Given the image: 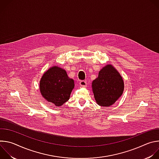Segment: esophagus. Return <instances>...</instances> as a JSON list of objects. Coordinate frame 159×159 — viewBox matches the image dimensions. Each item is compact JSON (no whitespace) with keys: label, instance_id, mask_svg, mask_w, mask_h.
I'll list each match as a JSON object with an SVG mask.
<instances>
[{"label":"esophagus","instance_id":"esophagus-1","mask_svg":"<svg viewBox=\"0 0 159 159\" xmlns=\"http://www.w3.org/2000/svg\"><path fill=\"white\" fill-rule=\"evenodd\" d=\"M79 84H80V85L82 86V87H85L87 84V82L85 80H81Z\"/></svg>","mask_w":159,"mask_h":159}]
</instances>
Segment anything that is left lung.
<instances>
[{
  "label": "left lung",
  "instance_id": "obj_1",
  "mask_svg": "<svg viewBox=\"0 0 159 159\" xmlns=\"http://www.w3.org/2000/svg\"><path fill=\"white\" fill-rule=\"evenodd\" d=\"M92 87L97 103L108 107L122 95L124 82L119 72L111 65H107L99 71L98 77L93 82Z\"/></svg>",
  "mask_w": 159,
  "mask_h": 159
}]
</instances>
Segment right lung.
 Returning a JSON list of instances; mask_svg holds the SVG:
<instances>
[{
  "label": "right lung",
  "mask_w": 159,
  "mask_h": 159,
  "mask_svg": "<svg viewBox=\"0 0 159 159\" xmlns=\"http://www.w3.org/2000/svg\"><path fill=\"white\" fill-rule=\"evenodd\" d=\"M39 87L41 94L45 99L60 106L69 99L74 82L68 77L65 70L55 66L43 74Z\"/></svg>",
  "instance_id": "obj_1"
}]
</instances>
